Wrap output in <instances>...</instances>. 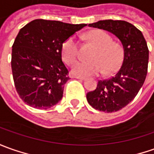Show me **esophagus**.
Returning a JSON list of instances; mask_svg holds the SVG:
<instances>
[{"label":"esophagus","mask_w":154,"mask_h":154,"mask_svg":"<svg viewBox=\"0 0 154 154\" xmlns=\"http://www.w3.org/2000/svg\"><path fill=\"white\" fill-rule=\"evenodd\" d=\"M73 77L77 78V79H80V80H85L86 78L84 77H81V76H74Z\"/></svg>","instance_id":"34e87169"}]
</instances>
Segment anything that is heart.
Instances as JSON below:
<instances>
[{
    "mask_svg": "<svg viewBox=\"0 0 154 154\" xmlns=\"http://www.w3.org/2000/svg\"><path fill=\"white\" fill-rule=\"evenodd\" d=\"M87 41L94 45L90 51L89 60L79 61L72 68V73L77 76H91L103 72L109 75L120 67L124 56V49L121 43L112 40L111 36L101 29L89 31L84 35ZM79 47L73 37L68 38L61 45V57L69 66L76 62Z\"/></svg>",
    "mask_w": 154,
    "mask_h": 154,
    "instance_id": "1",
    "label": "heart"
}]
</instances>
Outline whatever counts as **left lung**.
Segmentation results:
<instances>
[{
    "label": "left lung",
    "instance_id": "8db88e82",
    "mask_svg": "<svg viewBox=\"0 0 154 154\" xmlns=\"http://www.w3.org/2000/svg\"><path fill=\"white\" fill-rule=\"evenodd\" d=\"M88 26L112 33L123 45V60L116 74L99 80L96 89L87 94L88 102L95 109L116 112L133 100L144 83L149 53L147 42L138 29L125 21L103 20Z\"/></svg>",
    "mask_w": 154,
    "mask_h": 154
}]
</instances>
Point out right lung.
Instances as JSON below:
<instances>
[{
	"label": "right lung",
	"mask_w": 154,
	"mask_h": 154,
	"mask_svg": "<svg viewBox=\"0 0 154 154\" xmlns=\"http://www.w3.org/2000/svg\"><path fill=\"white\" fill-rule=\"evenodd\" d=\"M86 25L35 19L20 29L12 45L11 71L16 90L28 105L46 109L61 99L70 79L61 45Z\"/></svg>",
	"instance_id": "right-lung-1"
}]
</instances>
